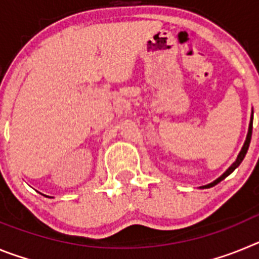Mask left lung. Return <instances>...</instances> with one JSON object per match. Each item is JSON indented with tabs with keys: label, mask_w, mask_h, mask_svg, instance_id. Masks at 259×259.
Segmentation results:
<instances>
[{
	"label": "left lung",
	"mask_w": 259,
	"mask_h": 259,
	"mask_svg": "<svg viewBox=\"0 0 259 259\" xmlns=\"http://www.w3.org/2000/svg\"><path fill=\"white\" fill-rule=\"evenodd\" d=\"M253 114H254V113H253V109H251V115H250V122H249L248 135H246V139H245V141H244V145H242V148H241V150H240L239 155H237L236 161L233 162V163L231 164L230 167H228L227 170L224 171V172L222 174L221 176H219L218 179H215L214 182H212V183H210V184L202 185V187H200L201 189H205V188H211V187H214V185H217V184H218L219 182H222V180H223V179H226V178H227V176L230 175V174H232L233 171L236 170L237 167L240 166V163H241V162H242V159H244V158H245V155H246V152H248V149H249V144H250V139H251V130H253Z\"/></svg>",
	"instance_id": "obj_1"
}]
</instances>
